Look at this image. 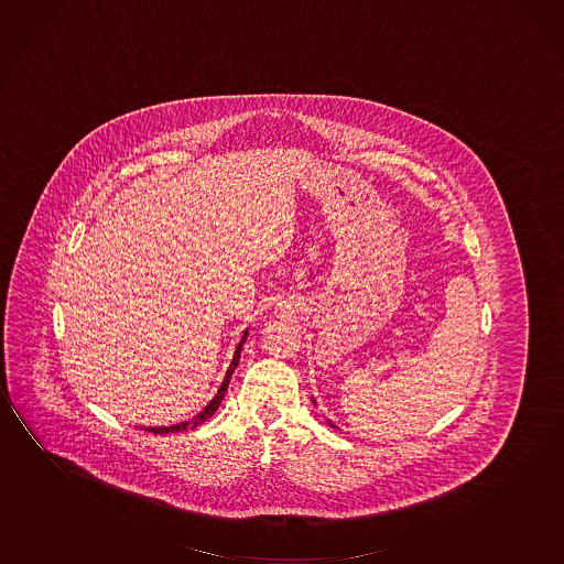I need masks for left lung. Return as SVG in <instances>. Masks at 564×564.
I'll return each mask as SVG.
<instances>
[{
    "label": "left lung",
    "mask_w": 564,
    "mask_h": 564,
    "mask_svg": "<svg viewBox=\"0 0 564 564\" xmlns=\"http://www.w3.org/2000/svg\"><path fill=\"white\" fill-rule=\"evenodd\" d=\"M329 425H332V427H336V425L332 424V422H329Z\"/></svg>",
    "instance_id": "1"
}]
</instances>
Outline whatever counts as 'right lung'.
Here are the masks:
<instances>
[{"mask_svg":"<svg viewBox=\"0 0 564 564\" xmlns=\"http://www.w3.org/2000/svg\"><path fill=\"white\" fill-rule=\"evenodd\" d=\"M246 336H248V329L243 332L242 339H240V344L236 346L235 357H232V364L230 367L226 369V377L223 384H220V389H218L217 394H215V399L208 402L207 406L203 408V412H199L197 416L193 417L191 422H183V424L175 425H165V427H148V432H152V434H174V432H182V430H187V427H197V425L205 424L208 417L213 416L215 412H217L218 406H220V402L225 399L226 389H228V382L232 379V373H235L236 365L240 361V351H242L243 341H246Z\"/></svg>","mask_w":564,"mask_h":564,"instance_id":"add662e5","label":"right lung"}]
</instances>
